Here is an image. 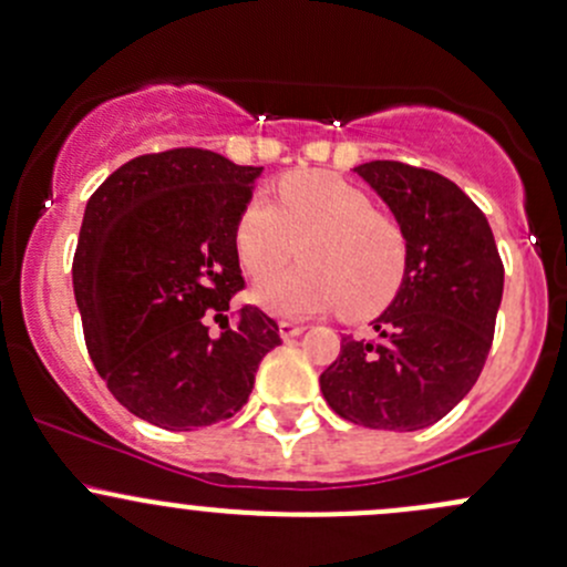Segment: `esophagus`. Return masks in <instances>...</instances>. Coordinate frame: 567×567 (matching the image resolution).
I'll use <instances>...</instances> for the list:
<instances>
[{
  "instance_id": "34e87169",
  "label": "esophagus",
  "mask_w": 567,
  "mask_h": 567,
  "mask_svg": "<svg viewBox=\"0 0 567 567\" xmlns=\"http://www.w3.org/2000/svg\"><path fill=\"white\" fill-rule=\"evenodd\" d=\"M303 331V326L293 323V320H279V337L282 339H296Z\"/></svg>"
}]
</instances>
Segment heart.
Here are the masks:
<instances>
[{
  "mask_svg": "<svg viewBox=\"0 0 567 567\" xmlns=\"http://www.w3.org/2000/svg\"><path fill=\"white\" fill-rule=\"evenodd\" d=\"M277 204L255 195L236 219L244 271L266 279L299 258L303 266L268 279L255 301L277 315L337 309L367 320L393 301L410 266V238L372 195L329 171H296L277 184Z\"/></svg>",
  "mask_w": 567,
  "mask_h": 567,
  "instance_id": "obj_1",
  "label": "heart"
}]
</instances>
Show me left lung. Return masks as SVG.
I'll list each match as a JSON object with an SVG mask.
<instances>
[{"mask_svg": "<svg viewBox=\"0 0 567 567\" xmlns=\"http://www.w3.org/2000/svg\"><path fill=\"white\" fill-rule=\"evenodd\" d=\"M410 238V266L372 339L344 333L320 374L337 415L415 432L467 396L484 369L503 299V258L484 212L451 178L396 159L355 168Z\"/></svg>", "mask_w": 567, "mask_h": 567, "instance_id": "left-lung-1", "label": "left lung"}]
</instances>
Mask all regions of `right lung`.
Segmentation results:
<instances>
[{"label":"right lung","instance_id":"obj_1","mask_svg":"<svg viewBox=\"0 0 567 567\" xmlns=\"http://www.w3.org/2000/svg\"><path fill=\"white\" fill-rule=\"evenodd\" d=\"M255 165L208 148L141 154L94 189L73 258V290L94 369L122 408L171 432L230 419L282 344L277 320L244 303L236 219Z\"/></svg>","mask_w":567,"mask_h":567}]
</instances>
